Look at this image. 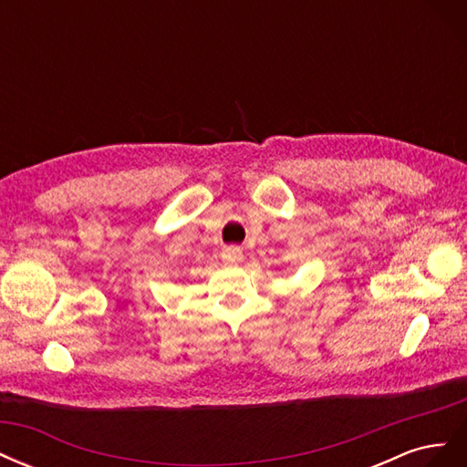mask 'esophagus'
<instances>
[{
	"label": "esophagus",
	"instance_id": "obj_1",
	"mask_svg": "<svg viewBox=\"0 0 467 467\" xmlns=\"http://www.w3.org/2000/svg\"><path fill=\"white\" fill-rule=\"evenodd\" d=\"M222 261L228 265H239L244 261V251L239 247H223L222 249Z\"/></svg>",
	"mask_w": 467,
	"mask_h": 467
}]
</instances>
